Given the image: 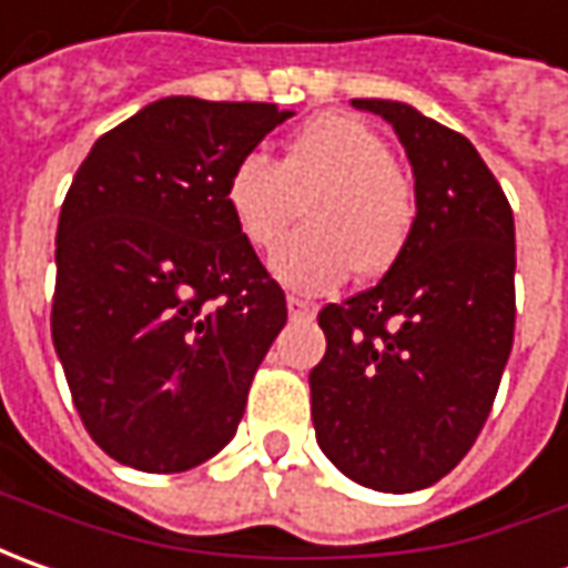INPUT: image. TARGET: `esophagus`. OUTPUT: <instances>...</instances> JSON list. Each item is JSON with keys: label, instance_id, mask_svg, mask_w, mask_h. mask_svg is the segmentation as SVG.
I'll return each instance as SVG.
<instances>
[{"label": "esophagus", "instance_id": "esophagus-1", "mask_svg": "<svg viewBox=\"0 0 568 568\" xmlns=\"http://www.w3.org/2000/svg\"><path fill=\"white\" fill-rule=\"evenodd\" d=\"M288 317L292 321H311L314 314H317V307L311 302H304V298H298V295H288Z\"/></svg>", "mask_w": 568, "mask_h": 568}]
</instances>
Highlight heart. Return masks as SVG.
Segmentation results:
<instances>
[{"instance_id": "1", "label": "heart", "mask_w": 568, "mask_h": 568, "mask_svg": "<svg viewBox=\"0 0 568 568\" xmlns=\"http://www.w3.org/2000/svg\"><path fill=\"white\" fill-rule=\"evenodd\" d=\"M304 197V229L270 264L295 292L336 288L352 270L383 276L415 235L418 191L393 163L389 141L355 115L311 119L285 141L280 163L245 153L223 185L232 225L257 251L283 239Z\"/></svg>"}]
</instances>
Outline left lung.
Returning <instances> with one entry per match:
<instances>
[{"label":"left lung","instance_id":"8db88e82","mask_svg":"<svg viewBox=\"0 0 568 568\" xmlns=\"http://www.w3.org/2000/svg\"><path fill=\"white\" fill-rule=\"evenodd\" d=\"M396 128L415 169L418 223L381 283L317 323V443L371 490L437 484L475 446L516 333V223L471 141L393 100H352Z\"/></svg>","mask_w":568,"mask_h":568}]
</instances>
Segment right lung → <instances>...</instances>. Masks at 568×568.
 Masks as SVG:
<instances>
[{"mask_svg": "<svg viewBox=\"0 0 568 568\" xmlns=\"http://www.w3.org/2000/svg\"><path fill=\"white\" fill-rule=\"evenodd\" d=\"M292 109L166 97L106 131L55 235L52 343L106 456L187 471L235 437L285 326V292L232 225L223 185Z\"/></svg>", "mask_w": 568, "mask_h": 568, "instance_id": "add662e5", "label": "right lung"}]
</instances>
